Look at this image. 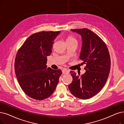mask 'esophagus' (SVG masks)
<instances>
[{"label": "esophagus", "instance_id": "1", "mask_svg": "<svg viewBox=\"0 0 124 124\" xmlns=\"http://www.w3.org/2000/svg\"><path fill=\"white\" fill-rule=\"evenodd\" d=\"M62 72L63 74H68L69 72H70V71L69 70H67V69H63Z\"/></svg>", "mask_w": 124, "mask_h": 124}]
</instances>
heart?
Segmentation results:
<instances>
[{"instance_id": "1", "label": "heart", "mask_w": 124, "mask_h": 124, "mask_svg": "<svg viewBox=\"0 0 124 124\" xmlns=\"http://www.w3.org/2000/svg\"><path fill=\"white\" fill-rule=\"evenodd\" d=\"M66 42H77V41L75 38H74L72 36H69L67 38Z\"/></svg>"}]
</instances>
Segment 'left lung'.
Segmentation results:
<instances>
[{
  "label": "left lung",
  "instance_id": "8db88e82",
  "mask_svg": "<svg viewBox=\"0 0 124 124\" xmlns=\"http://www.w3.org/2000/svg\"><path fill=\"white\" fill-rule=\"evenodd\" d=\"M71 31L80 34L82 44L80 58L85 64V73L80 74L70 71L73 78L68 87L71 93L81 99L96 95L107 81L110 69V57L105 42L97 34L87 28Z\"/></svg>",
  "mask_w": 124,
  "mask_h": 124
}]
</instances>
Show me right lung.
Here are the masks:
<instances>
[{"instance_id": "obj_1", "label": "right lung", "mask_w": 124, "mask_h": 124, "mask_svg": "<svg viewBox=\"0 0 124 124\" xmlns=\"http://www.w3.org/2000/svg\"><path fill=\"white\" fill-rule=\"evenodd\" d=\"M60 31L37 32L29 37L20 48L15 61V71L23 91L31 98L42 100L55 90L62 71L47 68V56Z\"/></svg>"}]
</instances>
